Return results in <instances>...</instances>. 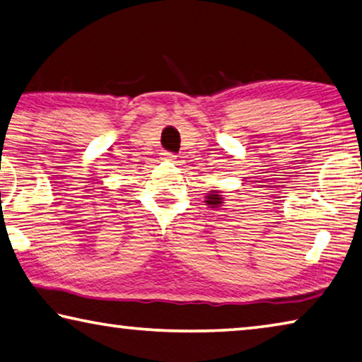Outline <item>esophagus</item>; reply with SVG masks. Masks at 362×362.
I'll return each mask as SVG.
<instances>
[{
  "label": "esophagus",
  "mask_w": 362,
  "mask_h": 362,
  "mask_svg": "<svg viewBox=\"0 0 362 362\" xmlns=\"http://www.w3.org/2000/svg\"><path fill=\"white\" fill-rule=\"evenodd\" d=\"M177 156L174 153H170V151H164L163 153V159H168V160H174Z\"/></svg>",
  "instance_id": "obj_1"
}]
</instances>
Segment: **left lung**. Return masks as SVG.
Returning a JSON list of instances; mask_svg holds the SVG:
<instances>
[{
  "label": "left lung",
  "mask_w": 362,
  "mask_h": 362,
  "mask_svg": "<svg viewBox=\"0 0 362 362\" xmlns=\"http://www.w3.org/2000/svg\"><path fill=\"white\" fill-rule=\"evenodd\" d=\"M206 204H211V206H219V204H222V197L219 194V192H212V193H209L208 197H206V202H204Z\"/></svg>",
  "instance_id": "1"
}]
</instances>
